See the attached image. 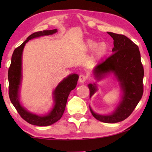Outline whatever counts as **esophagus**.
I'll return each instance as SVG.
<instances>
[{
	"mask_svg": "<svg viewBox=\"0 0 152 152\" xmlns=\"http://www.w3.org/2000/svg\"><path fill=\"white\" fill-rule=\"evenodd\" d=\"M87 77L85 75H80V77H79V82L80 83H84L86 82Z\"/></svg>",
	"mask_w": 152,
	"mask_h": 152,
	"instance_id": "esophagus-1",
	"label": "esophagus"
}]
</instances>
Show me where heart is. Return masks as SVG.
<instances>
[{"mask_svg": "<svg viewBox=\"0 0 152 152\" xmlns=\"http://www.w3.org/2000/svg\"><path fill=\"white\" fill-rule=\"evenodd\" d=\"M86 46L88 51L94 50V56L97 59H101L104 57L109 50V46L107 43L101 42L98 43L97 41L93 39H88L86 41Z\"/></svg>", "mask_w": 152, "mask_h": 152, "instance_id": "b5f03b06", "label": "heart"}]
</instances>
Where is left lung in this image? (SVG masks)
<instances>
[{
  "mask_svg": "<svg viewBox=\"0 0 152 152\" xmlns=\"http://www.w3.org/2000/svg\"><path fill=\"white\" fill-rule=\"evenodd\" d=\"M107 33L113 39V53L95 66L93 73L97 80H100L111 72L113 73L123 93L121 101L113 113L99 115L95 113L91 107L90 111L99 121L116 123L127 118L142 98L144 69L138 45L123 34ZM88 86L91 97L96 92L97 86L95 84H89Z\"/></svg>",
  "mask_w": 152,
  "mask_h": 152,
  "instance_id": "left-lung-1",
  "label": "left lung"
}]
</instances>
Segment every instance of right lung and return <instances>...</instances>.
I'll return each instance as SVG.
<instances>
[{
  "mask_svg": "<svg viewBox=\"0 0 152 152\" xmlns=\"http://www.w3.org/2000/svg\"><path fill=\"white\" fill-rule=\"evenodd\" d=\"M57 29L43 30L30 35L26 41L14 50L12 54L11 64L8 70L9 96L12 104L23 119L31 124L37 126H49L57 122L62 117L65 110L68 97L70 91L75 88L79 76L77 74L68 75L58 84L53 92L54 107L50 112L45 115H37L27 111L20 105L19 101V88L22 79V54L24 46L30 39L41 36L53 34Z\"/></svg>",
  "mask_w": 152,
  "mask_h": 152,
  "instance_id": "right-lung-1",
  "label": "right lung"
}]
</instances>
